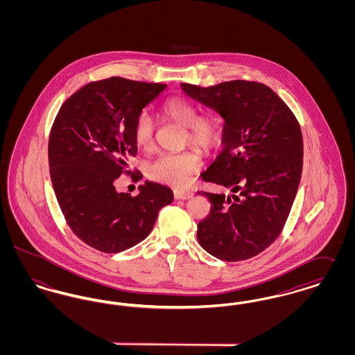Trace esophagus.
<instances>
[{
	"label": "esophagus",
	"mask_w": 355,
	"mask_h": 355,
	"mask_svg": "<svg viewBox=\"0 0 355 355\" xmlns=\"http://www.w3.org/2000/svg\"><path fill=\"white\" fill-rule=\"evenodd\" d=\"M194 196L193 191L189 190H174V197L175 200H189Z\"/></svg>",
	"instance_id": "obj_1"
}]
</instances>
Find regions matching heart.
<instances>
[{"instance_id": "heart-1", "label": "heart", "mask_w": 355, "mask_h": 355, "mask_svg": "<svg viewBox=\"0 0 355 355\" xmlns=\"http://www.w3.org/2000/svg\"><path fill=\"white\" fill-rule=\"evenodd\" d=\"M161 113L186 128L185 142L207 152L220 141V119L216 113L198 116L196 105L182 98H171L161 106ZM154 122L142 113L135 125V139L138 146L146 149L152 145ZM201 161L194 153H164L149 164L148 173L153 180L173 186H182L200 170Z\"/></svg>"}]
</instances>
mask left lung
<instances>
[{
  "label": "left lung",
  "mask_w": 355,
  "mask_h": 355,
  "mask_svg": "<svg viewBox=\"0 0 355 355\" xmlns=\"http://www.w3.org/2000/svg\"><path fill=\"white\" fill-rule=\"evenodd\" d=\"M181 89L225 121L223 149L201 178L230 194L201 191L211 209L197 226L198 242L222 261L249 259L281 234L294 202L304 162L300 123L266 85L236 80Z\"/></svg>",
  "instance_id": "1"
}]
</instances>
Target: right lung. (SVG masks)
<instances>
[{
	"label": "right lung",
	"mask_w": 355,
	"mask_h": 355,
	"mask_svg": "<svg viewBox=\"0 0 355 355\" xmlns=\"http://www.w3.org/2000/svg\"><path fill=\"white\" fill-rule=\"evenodd\" d=\"M166 85L110 77L85 85L61 106L49 138V168L58 205L86 245L119 253L149 236L173 201L166 186L145 182L132 197L114 181L137 154L135 125Z\"/></svg>",
	"instance_id": "right-lung-1"
}]
</instances>
